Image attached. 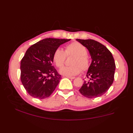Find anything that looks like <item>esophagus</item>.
Masks as SVG:
<instances>
[{
	"instance_id": "obj_1",
	"label": "esophagus",
	"mask_w": 133,
	"mask_h": 133,
	"mask_svg": "<svg viewBox=\"0 0 133 133\" xmlns=\"http://www.w3.org/2000/svg\"><path fill=\"white\" fill-rule=\"evenodd\" d=\"M67 78H68L69 79H74L75 78V77H70V76H66Z\"/></svg>"
}]
</instances>
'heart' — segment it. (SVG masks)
<instances>
[{"label":"heart","instance_id":"b5f03b06","mask_svg":"<svg viewBox=\"0 0 133 133\" xmlns=\"http://www.w3.org/2000/svg\"><path fill=\"white\" fill-rule=\"evenodd\" d=\"M87 54L86 47L78 42H74L66 46L64 51L61 48L55 49L52 59L56 67L61 68L64 63L66 56L74 55L71 62L72 65L64 67L60 70L62 75L72 77L79 74L81 69L84 72L89 69L90 61Z\"/></svg>","mask_w":133,"mask_h":133}]
</instances>
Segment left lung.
<instances>
[{
  "label": "left lung",
  "instance_id": "8db88e82",
  "mask_svg": "<svg viewBox=\"0 0 133 133\" xmlns=\"http://www.w3.org/2000/svg\"><path fill=\"white\" fill-rule=\"evenodd\" d=\"M88 49L92 62L87 72V81L79 90L88 98L101 97L106 93L114 79L115 64L111 52L102 44L92 39H76Z\"/></svg>",
  "mask_w": 133,
  "mask_h": 133
}]
</instances>
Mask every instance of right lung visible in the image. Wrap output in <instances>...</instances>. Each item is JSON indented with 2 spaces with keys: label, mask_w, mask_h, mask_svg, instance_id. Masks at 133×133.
Instances as JSON below:
<instances>
[{
  "label": "right lung",
  "mask_w": 133,
  "mask_h": 133,
  "mask_svg": "<svg viewBox=\"0 0 133 133\" xmlns=\"http://www.w3.org/2000/svg\"><path fill=\"white\" fill-rule=\"evenodd\" d=\"M71 39L46 38L30 46L21 62V79L32 97H49L58 86L61 75L52 66L55 49Z\"/></svg>",
  "instance_id": "obj_1"
}]
</instances>
